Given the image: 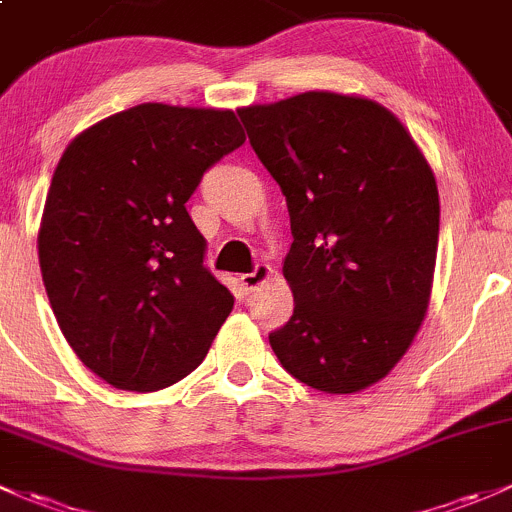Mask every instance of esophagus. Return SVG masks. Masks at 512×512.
<instances>
[{
    "label": "esophagus",
    "mask_w": 512,
    "mask_h": 512,
    "mask_svg": "<svg viewBox=\"0 0 512 512\" xmlns=\"http://www.w3.org/2000/svg\"><path fill=\"white\" fill-rule=\"evenodd\" d=\"M271 273L273 271H271V266H268V263H256L254 271L244 273V276H241V286H244L246 291H256L258 286H263V283L271 278Z\"/></svg>",
    "instance_id": "34e87169"
}]
</instances>
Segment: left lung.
I'll return each instance as SVG.
<instances>
[{
	"label": "left lung",
	"instance_id": "left-lung-1",
	"mask_svg": "<svg viewBox=\"0 0 512 512\" xmlns=\"http://www.w3.org/2000/svg\"><path fill=\"white\" fill-rule=\"evenodd\" d=\"M236 113L291 214L295 308L268 342L308 387L360 392L402 360L429 308L434 172L374 100L310 91Z\"/></svg>",
	"mask_w": 512,
	"mask_h": 512
}]
</instances>
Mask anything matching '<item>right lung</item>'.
Returning a JSON list of instances; mask_svg holds the SVG:
<instances>
[{
	"label": "right lung",
	"instance_id": "right-lung-1",
	"mask_svg": "<svg viewBox=\"0 0 512 512\" xmlns=\"http://www.w3.org/2000/svg\"><path fill=\"white\" fill-rule=\"evenodd\" d=\"M244 140L231 110L142 103L63 152L39 229L41 276L68 345L113 387L155 392L187 377L234 308L184 204Z\"/></svg>",
	"mask_w": 512,
	"mask_h": 512
}]
</instances>
